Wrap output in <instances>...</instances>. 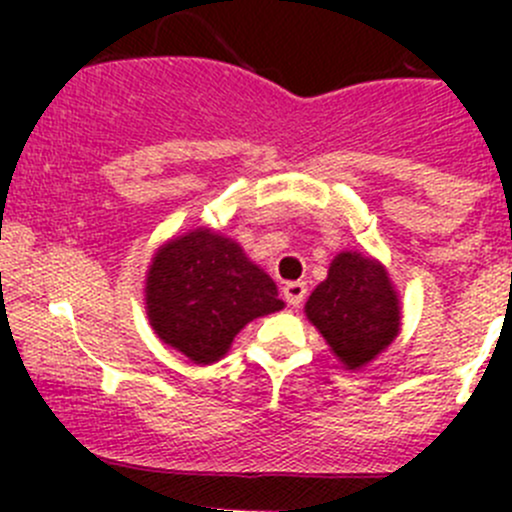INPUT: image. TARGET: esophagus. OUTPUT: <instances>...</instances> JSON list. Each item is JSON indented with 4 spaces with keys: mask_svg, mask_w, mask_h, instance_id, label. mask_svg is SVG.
I'll return each instance as SVG.
<instances>
[{
    "mask_svg": "<svg viewBox=\"0 0 512 512\" xmlns=\"http://www.w3.org/2000/svg\"><path fill=\"white\" fill-rule=\"evenodd\" d=\"M282 294H285L287 304L299 307V304L304 302V297H307V285H304V282H287V285L282 287Z\"/></svg>",
    "mask_w": 512,
    "mask_h": 512,
    "instance_id": "1",
    "label": "esophagus"
}]
</instances>
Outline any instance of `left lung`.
<instances>
[{
    "label": "left lung",
    "mask_w": 512,
    "mask_h": 512,
    "mask_svg": "<svg viewBox=\"0 0 512 512\" xmlns=\"http://www.w3.org/2000/svg\"><path fill=\"white\" fill-rule=\"evenodd\" d=\"M309 322L349 369H359L399 334V299L384 267L361 252H339L309 297Z\"/></svg>",
    "instance_id": "obj_1"
}]
</instances>
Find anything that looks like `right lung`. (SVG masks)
<instances>
[{
  "label": "right lung",
  "instance_id": "1",
  "mask_svg": "<svg viewBox=\"0 0 512 512\" xmlns=\"http://www.w3.org/2000/svg\"><path fill=\"white\" fill-rule=\"evenodd\" d=\"M153 329L195 364H213L255 317L282 309L270 275L230 237L205 227L168 242L146 282Z\"/></svg>",
  "mask_w": 512,
  "mask_h": 512
}]
</instances>
